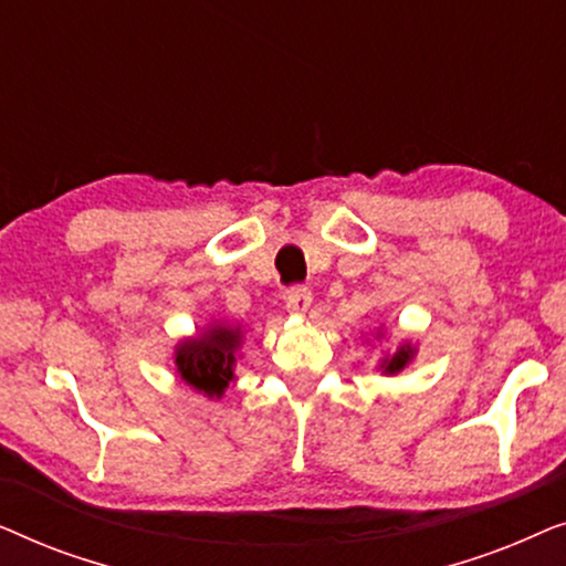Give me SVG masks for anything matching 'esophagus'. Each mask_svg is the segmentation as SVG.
<instances>
[{"mask_svg":"<svg viewBox=\"0 0 566 566\" xmlns=\"http://www.w3.org/2000/svg\"><path fill=\"white\" fill-rule=\"evenodd\" d=\"M285 306H289L291 314H306L308 306H312V291L306 285H293L285 293Z\"/></svg>","mask_w":566,"mask_h":566,"instance_id":"34e87169","label":"esophagus"}]
</instances>
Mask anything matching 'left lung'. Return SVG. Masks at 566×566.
<instances>
[{"label":"left lung","instance_id":"obj_1","mask_svg":"<svg viewBox=\"0 0 566 566\" xmlns=\"http://www.w3.org/2000/svg\"><path fill=\"white\" fill-rule=\"evenodd\" d=\"M409 355H412V350H409V347H401V350L394 355L391 360H386V370H389V374H397V370H401V368L407 366Z\"/></svg>","mask_w":566,"mask_h":566}]
</instances>
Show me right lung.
I'll return each instance as SVG.
<instances>
[{"instance_id": "add662e5", "label": "right lung", "mask_w": 566, "mask_h": 566, "mask_svg": "<svg viewBox=\"0 0 566 566\" xmlns=\"http://www.w3.org/2000/svg\"><path fill=\"white\" fill-rule=\"evenodd\" d=\"M239 329L216 327L206 332L203 337L188 339L177 347V370L190 386L198 391L219 394L227 389L231 378H234V350L239 347Z\"/></svg>"}]
</instances>
